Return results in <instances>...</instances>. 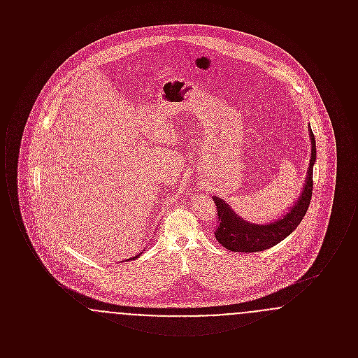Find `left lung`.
Masks as SVG:
<instances>
[{"instance_id": "left-lung-1", "label": "left lung", "mask_w": 358, "mask_h": 358, "mask_svg": "<svg viewBox=\"0 0 358 358\" xmlns=\"http://www.w3.org/2000/svg\"><path fill=\"white\" fill-rule=\"evenodd\" d=\"M308 136L311 141V157L303 190L294 205L289 206V212L282 217L266 224L247 222L222 199L216 196L212 197L217 206L219 216V225L215 235L222 247L234 252H259L271 248L296 229L306 215L313 194V168L317 159V149L310 124Z\"/></svg>"}]
</instances>
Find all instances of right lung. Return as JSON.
I'll return each mask as SVG.
<instances>
[{
	"mask_svg": "<svg viewBox=\"0 0 358 358\" xmlns=\"http://www.w3.org/2000/svg\"><path fill=\"white\" fill-rule=\"evenodd\" d=\"M141 254H142V252H141ZM141 254H138V255L133 256V257H130V259H127V260H134L136 257H138V256H141Z\"/></svg>",
	"mask_w": 358,
	"mask_h": 358,
	"instance_id": "obj_1",
	"label": "right lung"
}]
</instances>
